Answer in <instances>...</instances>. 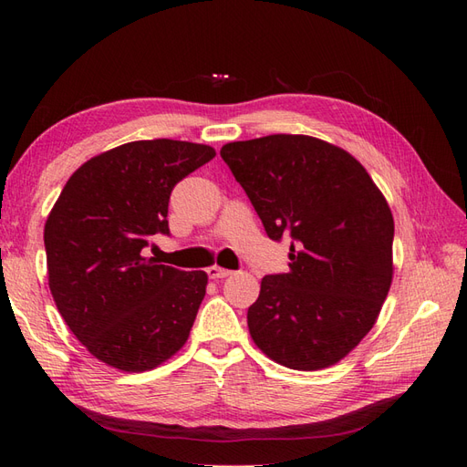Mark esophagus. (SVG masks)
Here are the masks:
<instances>
[{"label": "esophagus", "instance_id": "34e87169", "mask_svg": "<svg viewBox=\"0 0 467 467\" xmlns=\"http://www.w3.org/2000/svg\"><path fill=\"white\" fill-rule=\"evenodd\" d=\"M208 276H211V279H224V276H228V275H233V271H228V269H223V266H218V265H213V266H208Z\"/></svg>", "mask_w": 467, "mask_h": 467}]
</instances>
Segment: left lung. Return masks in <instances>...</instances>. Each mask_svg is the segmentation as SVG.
<instances>
[{
    "instance_id": "left-lung-1",
    "label": "left lung",
    "mask_w": 467,
    "mask_h": 467,
    "mask_svg": "<svg viewBox=\"0 0 467 467\" xmlns=\"http://www.w3.org/2000/svg\"><path fill=\"white\" fill-rule=\"evenodd\" d=\"M223 161L273 241L289 236V273L266 275L246 313L275 363L317 371L371 331L393 281V214L363 164L305 134L228 142Z\"/></svg>"
}]
</instances>
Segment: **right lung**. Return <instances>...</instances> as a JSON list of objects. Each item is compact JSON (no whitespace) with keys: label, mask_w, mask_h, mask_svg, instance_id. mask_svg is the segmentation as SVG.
Listing matches in <instances>:
<instances>
[{"label":"right lung","mask_w":467,"mask_h":467,"mask_svg":"<svg viewBox=\"0 0 467 467\" xmlns=\"http://www.w3.org/2000/svg\"><path fill=\"white\" fill-rule=\"evenodd\" d=\"M213 146L136 140L98 154L69 176L47 214V285L59 315L98 361L150 371L182 349L208 275L142 254L168 234V201Z\"/></svg>","instance_id":"right-lung-1"}]
</instances>
